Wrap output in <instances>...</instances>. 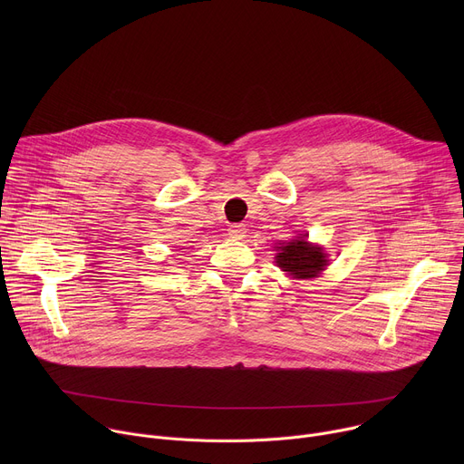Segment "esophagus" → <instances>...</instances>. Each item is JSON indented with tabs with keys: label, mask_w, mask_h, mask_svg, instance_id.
<instances>
[{
	"label": "esophagus",
	"mask_w": 464,
	"mask_h": 464,
	"mask_svg": "<svg viewBox=\"0 0 464 464\" xmlns=\"http://www.w3.org/2000/svg\"><path fill=\"white\" fill-rule=\"evenodd\" d=\"M227 233H229L231 238H244L246 237V226L244 224H233V226H229Z\"/></svg>",
	"instance_id": "esophagus-1"
}]
</instances>
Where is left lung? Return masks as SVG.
Masks as SVG:
<instances>
[{
  "instance_id": "1",
  "label": "left lung",
  "mask_w": 464,
  "mask_h": 464,
  "mask_svg": "<svg viewBox=\"0 0 464 464\" xmlns=\"http://www.w3.org/2000/svg\"><path fill=\"white\" fill-rule=\"evenodd\" d=\"M277 266L294 279L317 277L328 264L323 247L310 244L306 240V235L297 237L290 242H283L281 246H277Z\"/></svg>"
}]
</instances>
